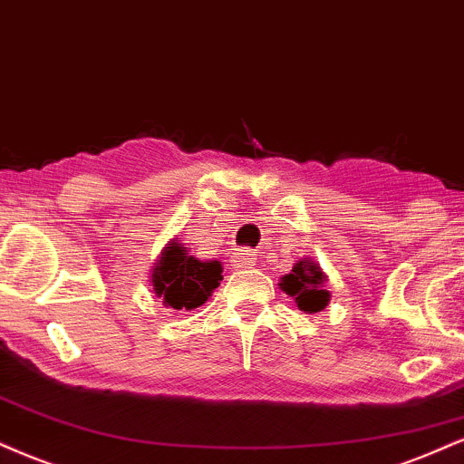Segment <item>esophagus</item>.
Returning <instances> with one entry per match:
<instances>
[{"mask_svg": "<svg viewBox=\"0 0 464 464\" xmlns=\"http://www.w3.org/2000/svg\"><path fill=\"white\" fill-rule=\"evenodd\" d=\"M253 261H255V255L250 253V250H239L233 264H236L237 267H246V266L253 264Z\"/></svg>", "mask_w": 464, "mask_h": 464, "instance_id": "esophagus-1", "label": "esophagus"}]
</instances>
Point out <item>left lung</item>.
Returning <instances> with one entry per match:
<instances>
[{
  "label": "left lung",
  "mask_w": 464,
  "mask_h": 464,
  "mask_svg": "<svg viewBox=\"0 0 464 464\" xmlns=\"http://www.w3.org/2000/svg\"><path fill=\"white\" fill-rule=\"evenodd\" d=\"M328 278L322 272V267L314 259H300L292 267V272L281 278L283 292L292 295L294 303L298 304L300 311L304 314H317L324 311L331 303V292L324 287Z\"/></svg>",
  "instance_id": "1"
}]
</instances>
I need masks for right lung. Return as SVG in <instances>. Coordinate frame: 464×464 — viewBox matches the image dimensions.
Segmentation results:
<instances>
[{
	"instance_id": "right-lung-1",
	"label": "right lung",
	"mask_w": 464,
	"mask_h": 464,
	"mask_svg": "<svg viewBox=\"0 0 464 464\" xmlns=\"http://www.w3.org/2000/svg\"><path fill=\"white\" fill-rule=\"evenodd\" d=\"M150 287L164 306L175 311H192L205 304L222 281L220 261H200L172 239L150 267Z\"/></svg>"
}]
</instances>
